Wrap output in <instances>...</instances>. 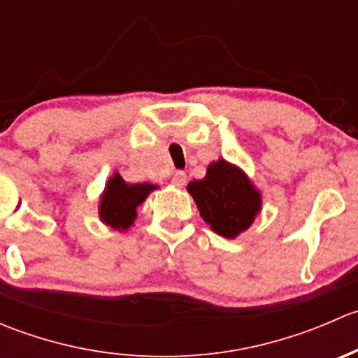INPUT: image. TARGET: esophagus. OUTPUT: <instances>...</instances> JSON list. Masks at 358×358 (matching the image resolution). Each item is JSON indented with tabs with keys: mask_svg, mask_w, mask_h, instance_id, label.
I'll return each mask as SVG.
<instances>
[{
	"mask_svg": "<svg viewBox=\"0 0 358 358\" xmlns=\"http://www.w3.org/2000/svg\"><path fill=\"white\" fill-rule=\"evenodd\" d=\"M185 182H187L185 171H175V173H173V178H171L173 185H175V187H183V185H185Z\"/></svg>",
	"mask_w": 358,
	"mask_h": 358,
	"instance_id": "34e87169",
	"label": "esophagus"
}]
</instances>
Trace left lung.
Here are the masks:
<instances>
[{
	"instance_id": "obj_1",
	"label": "left lung",
	"mask_w": 358,
	"mask_h": 358,
	"mask_svg": "<svg viewBox=\"0 0 358 358\" xmlns=\"http://www.w3.org/2000/svg\"><path fill=\"white\" fill-rule=\"evenodd\" d=\"M204 222L222 237L239 236L259 211V192L248 176L223 159L209 164L202 180L187 185Z\"/></svg>"
}]
</instances>
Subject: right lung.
<instances>
[{"label":"right lung","instance_id":"1","mask_svg":"<svg viewBox=\"0 0 358 358\" xmlns=\"http://www.w3.org/2000/svg\"><path fill=\"white\" fill-rule=\"evenodd\" d=\"M154 189L157 185L152 183H126L115 173L100 201V218L112 229L126 230L135 222L136 206L142 204Z\"/></svg>","mask_w":358,"mask_h":358}]
</instances>
